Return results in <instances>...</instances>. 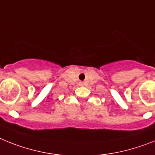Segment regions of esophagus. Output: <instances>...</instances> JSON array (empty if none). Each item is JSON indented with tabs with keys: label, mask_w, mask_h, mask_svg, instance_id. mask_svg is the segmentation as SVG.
<instances>
[{
	"label": "esophagus",
	"mask_w": 155,
	"mask_h": 155,
	"mask_svg": "<svg viewBox=\"0 0 155 155\" xmlns=\"http://www.w3.org/2000/svg\"><path fill=\"white\" fill-rule=\"evenodd\" d=\"M79 86H83L84 85V83H83V82H79Z\"/></svg>",
	"instance_id": "1"
}]
</instances>
